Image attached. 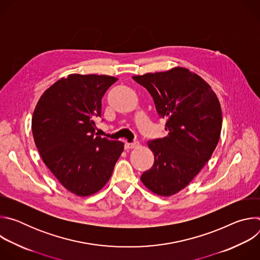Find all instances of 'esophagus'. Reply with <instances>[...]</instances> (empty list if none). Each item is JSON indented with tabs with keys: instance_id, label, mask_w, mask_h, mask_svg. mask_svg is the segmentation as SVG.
<instances>
[{
	"instance_id": "obj_1",
	"label": "esophagus",
	"mask_w": 260,
	"mask_h": 260,
	"mask_svg": "<svg viewBox=\"0 0 260 260\" xmlns=\"http://www.w3.org/2000/svg\"><path fill=\"white\" fill-rule=\"evenodd\" d=\"M140 143L139 142H134V143H125V149H134V148L139 147Z\"/></svg>"
}]
</instances>
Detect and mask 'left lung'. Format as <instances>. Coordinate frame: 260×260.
<instances>
[{
  "instance_id": "left-lung-1",
  "label": "left lung",
  "mask_w": 260,
  "mask_h": 260,
  "mask_svg": "<svg viewBox=\"0 0 260 260\" xmlns=\"http://www.w3.org/2000/svg\"><path fill=\"white\" fill-rule=\"evenodd\" d=\"M133 79L151 94L168 131L165 138L147 142L154 164L141 181L157 196H174L193 180L215 150L222 127L219 100L201 76L186 68Z\"/></svg>"
}]
</instances>
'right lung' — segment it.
Returning a JSON list of instances; mask_svg holds the SVG:
<instances>
[{"mask_svg":"<svg viewBox=\"0 0 260 260\" xmlns=\"http://www.w3.org/2000/svg\"><path fill=\"white\" fill-rule=\"evenodd\" d=\"M118 79L71 74L47 88L32 113L35 144L45 166L78 197L101 190L113 173L124 144L95 136L102 98Z\"/></svg>","mask_w":260,"mask_h":260,"instance_id":"right-lung-1","label":"right lung"}]
</instances>
